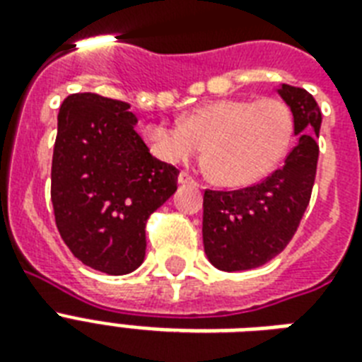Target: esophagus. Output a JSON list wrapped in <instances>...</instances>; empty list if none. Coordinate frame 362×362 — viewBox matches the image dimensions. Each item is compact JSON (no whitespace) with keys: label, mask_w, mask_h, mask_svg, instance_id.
<instances>
[{"label":"esophagus","mask_w":362,"mask_h":362,"mask_svg":"<svg viewBox=\"0 0 362 362\" xmlns=\"http://www.w3.org/2000/svg\"><path fill=\"white\" fill-rule=\"evenodd\" d=\"M178 182H180V184H184V186H186V184H193V186H197V180H195V178H193L189 173H184V170H182L180 176H178Z\"/></svg>","instance_id":"34e87169"}]
</instances>
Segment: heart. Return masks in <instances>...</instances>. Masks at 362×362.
Instances as JSON below:
<instances>
[{"instance_id":"obj_1","label":"heart","mask_w":362,"mask_h":362,"mask_svg":"<svg viewBox=\"0 0 362 362\" xmlns=\"http://www.w3.org/2000/svg\"><path fill=\"white\" fill-rule=\"evenodd\" d=\"M144 141L167 163H187L206 146V169L216 182L247 186L284 159L293 141V115L274 98L220 99L192 110L182 124H148Z\"/></svg>"}]
</instances>
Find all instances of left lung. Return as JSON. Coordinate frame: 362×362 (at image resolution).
<instances>
[{
	"label": "left lung",
	"mask_w": 362,
	"mask_h": 362,
	"mask_svg": "<svg viewBox=\"0 0 362 362\" xmlns=\"http://www.w3.org/2000/svg\"><path fill=\"white\" fill-rule=\"evenodd\" d=\"M298 142L286 163L255 186L214 192L203 201V242L209 261L226 272L269 263L289 244L312 197L320 146L321 110L303 88L281 84Z\"/></svg>",
	"instance_id": "1"
}]
</instances>
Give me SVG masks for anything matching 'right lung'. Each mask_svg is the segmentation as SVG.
<instances>
[{"label":"right lung","instance_id":"obj_1","mask_svg":"<svg viewBox=\"0 0 362 362\" xmlns=\"http://www.w3.org/2000/svg\"><path fill=\"white\" fill-rule=\"evenodd\" d=\"M129 105L73 93L58 112L54 218L73 255L105 274L144 261L146 221L176 192L180 170L159 161L135 131Z\"/></svg>","mask_w":362,"mask_h":362}]
</instances>
